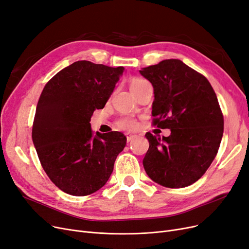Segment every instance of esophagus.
<instances>
[{"instance_id":"obj_1","label":"esophagus","mask_w":249,"mask_h":249,"mask_svg":"<svg viewBox=\"0 0 249 249\" xmlns=\"http://www.w3.org/2000/svg\"><path fill=\"white\" fill-rule=\"evenodd\" d=\"M125 135H126V138H127V142H132L133 139L137 138V135L132 134V133H126Z\"/></svg>"}]
</instances>
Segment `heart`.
I'll use <instances>...</instances> for the list:
<instances>
[{
  "label": "heart",
  "instance_id": "b5f03b06",
  "mask_svg": "<svg viewBox=\"0 0 249 249\" xmlns=\"http://www.w3.org/2000/svg\"><path fill=\"white\" fill-rule=\"evenodd\" d=\"M147 83L146 80L142 79V78H133L130 82V89H136L140 86H142L143 84ZM118 126L121 127L123 129H128V130H132V129L136 128V121L131 117H123L121 119H119L117 122Z\"/></svg>",
  "mask_w": 249,
  "mask_h": 249
}]
</instances>
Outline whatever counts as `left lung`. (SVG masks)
<instances>
[{
    "instance_id": "obj_1",
    "label": "left lung",
    "mask_w": 249,
    "mask_h": 249,
    "mask_svg": "<svg viewBox=\"0 0 249 249\" xmlns=\"http://www.w3.org/2000/svg\"><path fill=\"white\" fill-rule=\"evenodd\" d=\"M139 73L154 88V125L170 129L168 137L147 132L142 160L147 176L169 188L196 182L217 156L224 118L211 83L178 59L163 60Z\"/></svg>"
}]
</instances>
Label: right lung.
Masks as SVG:
<instances>
[{
	"instance_id": "obj_1",
	"label": "right lung",
	"mask_w": 249,
	"mask_h": 249,
	"mask_svg": "<svg viewBox=\"0 0 249 249\" xmlns=\"http://www.w3.org/2000/svg\"><path fill=\"white\" fill-rule=\"evenodd\" d=\"M124 67L77 61L45 86L32 126V142L52 182L71 196H84L109 180L117 156L126 145L118 131L91 130L90 118L103 109Z\"/></svg>"
}]
</instances>
